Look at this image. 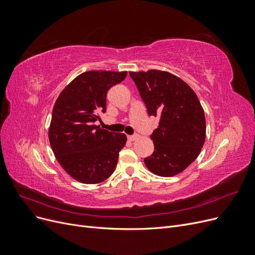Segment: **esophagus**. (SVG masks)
I'll return each mask as SVG.
<instances>
[{
    "mask_svg": "<svg viewBox=\"0 0 255 255\" xmlns=\"http://www.w3.org/2000/svg\"><path fill=\"white\" fill-rule=\"evenodd\" d=\"M137 135H128V139L129 140V141H134L135 139H137Z\"/></svg>",
    "mask_w": 255,
    "mask_h": 255,
    "instance_id": "1",
    "label": "esophagus"
}]
</instances>
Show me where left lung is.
I'll return each mask as SVG.
<instances>
[{
	"label": "left lung",
	"instance_id": "1",
	"mask_svg": "<svg viewBox=\"0 0 255 255\" xmlns=\"http://www.w3.org/2000/svg\"><path fill=\"white\" fill-rule=\"evenodd\" d=\"M146 111L159 117L151 135L152 155L144 158L151 172L173 176L185 170L201 152L205 141L204 111L195 91L172 73L160 70L129 72Z\"/></svg>",
	"mask_w": 255,
	"mask_h": 255
}]
</instances>
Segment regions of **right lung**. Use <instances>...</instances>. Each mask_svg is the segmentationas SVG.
Listing matches in <instances>:
<instances>
[{
	"label": "right lung",
	"instance_id": "1",
	"mask_svg": "<svg viewBox=\"0 0 255 255\" xmlns=\"http://www.w3.org/2000/svg\"><path fill=\"white\" fill-rule=\"evenodd\" d=\"M128 72L87 71L60 92L53 107L49 140L64 170L84 184H98L112 175L119 152L127 142L123 133L96 126L106 112V95Z\"/></svg>",
	"mask_w": 255,
	"mask_h": 255
}]
</instances>
